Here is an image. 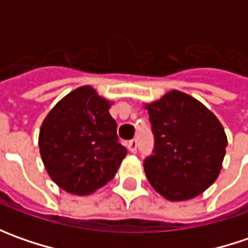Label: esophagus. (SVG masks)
Returning a JSON list of instances; mask_svg holds the SVG:
<instances>
[{"instance_id":"esophagus-1","label":"esophagus","mask_w":248,"mask_h":248,"mask_svg":"<svg viewBox=\"0 0 248 248\" xmlns=\"http://www.w3.org/2000/svg\"><path fill=\"white\" fill-rule=\"evenodd\" d=\"M127 148L131 153H137V149H138V142H137V139H132V140H129L128 143H127Z\"/></svg>"}]
</instances>
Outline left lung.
Wrapping results in <instances>:
<instances>
[{
    "mask_svg": "<svg viewBox=\"0 0 248 248\" xmlns=\"http://www.w3.org/2000/svg\"><path fill=\"white\" fill-rule=\"evenodd\" d=\"M143 105L155 134V155L143 164L152 187L170 202L202 195L222 168L228 145L222 124L200 100L181 91Z\"/></svg>",
    "mask_w": 248,
    "mask_h": 248,
    "instance_id": "1",
    "label": "left lung"
}]
</instances>
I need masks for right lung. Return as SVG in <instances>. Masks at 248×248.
<instances>
[{
	"label": "right lung",
	"instance_id": "right-lung-1",
	"mask_svg": "<svg viewBox=\"0 0 248 248\" xmlns=\"http://www.w3.org/2000/svg\"><path fill=\"white\" fill-rule=\"evenodd\" d=\"M113 102L91 85L63 96L44 119L38 146L44 167L67 193L85 196L113 179L127 150L119 143Z\"/></svg>",
	"mask_w": 248,
	"mask_h": 248
}]
</instances>
